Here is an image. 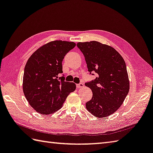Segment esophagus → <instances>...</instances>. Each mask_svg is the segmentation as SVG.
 I'll use <instances>...</instances> for the list:
<instances>
[{"label":"esophagus","mask_w":153,"mask_h":153,"mask_svg":"<svg viewBox=\"0 0 153 153\" xmlns=\"http://www.w3.org/2000/svg\"><path fill=\"white\" fill-rule=\"evenodd\" d=\"M84 85L83 83H79V84H76V87L77 88H81L84 87Z\"/></svg>","instance_id":"esophagus-1"}]
</instances>
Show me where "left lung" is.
Masks as SVG:
<instances>
[{
	"mask_svg": "<svg viewBox=\"0 0 153 153\" xmlns=\"http://www.w3.org/2000/svg\"><path fill=\"white\" fill-rule=\"evenodd\" d=\"M77 48L84 55L90 74L96 79L85 83L92 91V98L85 107L96 117L104 118L115 112L129 91L126 63L120 53L98 41L79 42Z\"/></svg>",
	"mask_w": 153,
	"mask_h": 153,
	"instance_id": "left-lung-1",
	"label": "left lung"
}]
</instances>
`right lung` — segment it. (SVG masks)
<instances>
[{
  "label": "right lung",
  "mask_w": 153,
  "mask_h": 153,
  "mask_svg": "<svg viewBox=\"0 0 153 153\" xmlns=\"http://www.w3.org/2000/svg\"><path fill=\"white\" fill-rule=\"evenodd\" d=\"M76 47L74 42L54 41L41 47L27 61L23 89L29 104L37 112L49 114L62 106L68 96L76 90L73 82H65L62 61Z\"/></svg>",
  "instance_id": "right-lung-1"
}]
</instances>
